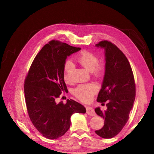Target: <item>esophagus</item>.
Masks as SVG:
<instances>
[{
	"instance_id": "1",
	"label": "esophagus",
	"mask_w": 154,
	"mask_h": 154,
	"mask_svg": "<svg viewBox=\"0 0 154 154\" xmlns=\"http://www.w3.org/2000/svg\"><path fill=\"white\" fill-rule=\"evenodd\" d=\"M86 113L88 115L91 116H95V110H94L93 108H92L91 107H86Z\"/></svg>"
}]
</instances>
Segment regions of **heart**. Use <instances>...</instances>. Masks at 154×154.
I'll return each mask as SVG.
<instances>
[{"label": "heart", "mask_w": 154, "mask_h": 154, "mask_svg": "<svg viewBox=\"0 0 154 154\" xmlns=\"http://www.w3.org/2000/svg\"><path fill=\"white\" fill-rule=\"evenodd\" d=\"M77 62L87 70L91 72L95 78H101L105 72V64L99 62V58L92 52L83 51L76 58ZM72 69V63L67 60L64 65L63 77L67 83L70 82V72ZM98 91V87L96 84L89 83L79 85L74 90V94L79 100L85 102H90L94 95Z\"/></svg>", "instance_id": "b5f03b06"}]
</instances>
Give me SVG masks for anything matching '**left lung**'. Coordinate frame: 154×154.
<instances>
[{
  "instance_id": "left-lung-1",
  "label": "left lung",
  "mask_w": 154,
  "mask_h": 154,
  "mask_svg": "<svg viewBox=\"0 0 154 154\" xmlns=\"http://www.w3.org/2000/svg\"><path fill=\"white\" fill-rule=\"evenodd\" d=\"M103 48L106 71L102 88L97 101L107 102L106 110L100 107L96 114L104 119V125L95 133L104 139L116 136L127 122L135 97V84L133 72L124 54L111 42L102 40L95 45Z\"/></svg>"
}]
</instances>
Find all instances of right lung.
<instances>
[{"label":"right lung","mask_w":154,"mask_h":154,"mask_svg":"<svg viewBox=\"0 0 154 154\" xmlns=\"http://www.w3.org/2000/svg\"><path fill=\"white\" fill-rule=\"evenodd\" d=\"M59 40L45 44L32 62L24 81V94L29 118L37 130L48 139L62 137L70 126L74 113L86 112L79 102L57 99L67 88L64 82L63 67L67 56L80 51Z\"/></svg>","instance_id":"right-lung-1"}]
</instances>
